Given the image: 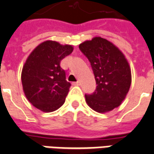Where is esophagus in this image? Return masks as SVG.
<instances>
[{
  "label": "esophagus",
  "instance_id": "esophagus-1",
  "mask_svg": "<svg viewBox=\"0 0 154 154\" xmlns=\"http://www.w3.org/2000/svg\"><path fill=\"white\" fill-rule=\"evenodd\" d=\"M80 82H72V85H75V86H77V85H79Z\"/></svg>",
  "mask_w": 154,
  "mask_h": 154
}]
</instances>
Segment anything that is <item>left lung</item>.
<instances>
[{
  "label": "left lung",
  "mask_w": 154,
  "mask_h": 154,
  "mask_svg": "<svg viewBox=\"0 0 154 154\" xmlns=\"http://www.w3.org/2000/svg\"><path fill=\"white\" fill-rule=\"evenodd\" d=\"M89 59L97 85L85 101L92 109L105 113L117 108L125 100L131 85V69L121 50L112 42L95 37L79 45Z\"/></svg>",
  "instance_id": "8db88e82"
}]
</instances>
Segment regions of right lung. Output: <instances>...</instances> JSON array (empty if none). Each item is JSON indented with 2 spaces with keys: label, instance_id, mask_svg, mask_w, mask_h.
I'll use <instances>...</instances> for the list:
<instances>
[{
  "label": "right lung",
  "instance_id": "1",
  "mask_svg": "<svg viewBox=\"0 0 154 154\" xmlns=\"http://www.w3.org/2000/svg\"><path fill=\"white\" fill-rule=\"evenodd\" d=\"M72 50L70 45L45 41L32 50L23 66V91L28 101L42 112H53L65 103L71 84L60 64Z\"/></svg>",
  "mask_w": 154,
  "mask_h": 154
}]
</instances>
